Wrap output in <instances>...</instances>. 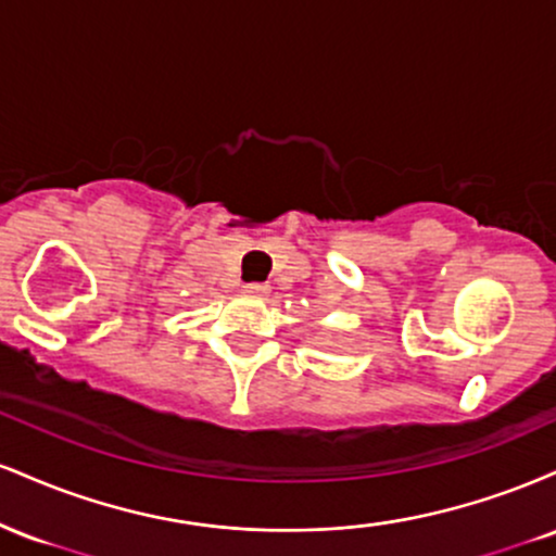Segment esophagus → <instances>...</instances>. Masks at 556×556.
<instances>
[{
  "mask_svg": "<svg viewBox=\"0 0 556 556\" xmlns=\"http://www.w3.org/2000/svg\"><path fill=\"white\" fill-rule=\"evenodd\" d=\"M242 292H245V295L261 298V295H266V292H269V285H264V282H248V285H242Z\"/></svg>",
  "mask_w": 556,
  "mask_h": 556,
  "instance_id": "1",
  "label": "esophagus"
}]
</instances>
